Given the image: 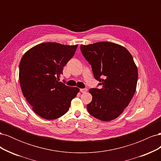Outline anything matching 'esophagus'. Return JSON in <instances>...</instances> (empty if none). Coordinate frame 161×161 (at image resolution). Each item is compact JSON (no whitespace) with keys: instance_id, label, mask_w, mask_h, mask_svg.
<instances>
[{"instance_id":"34e87169","label":"esophagus","mask_w":161,"mask_h":161,"mask_svg":"<svg viewBox=\"0 0 161 161\" xmlns=\"http://www.w3.org/2000/svg\"><path fill=\"white\" fill-rule=\"evenodd\" d=\"M80 91L81 92H82V93H85V92H86L87 91V89H80Z\"/></svg>"}]
</instances>
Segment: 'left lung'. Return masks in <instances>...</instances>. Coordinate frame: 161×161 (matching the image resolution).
I'll list each match as a JSON object with an SVG mask.
<instances>
[{
	"label": "left lung",
	"instance_id": "left-lung-1",
	"mask_svg": "<svg viewBox=\"0 0 161 161\" xmlns=\"http://www.w3.org/2000/svg\"><path fill=\"white\" fill-rule=\"evenodd\" d=\"M80 50L92 66L101 89H91L89 113L104 121L118 118L135 93L138 76L133 57L122 46L108 42L81 45Z\"/></svg>",
	"mask_w": 161,
	"mask_h": 161
}]
</instances>
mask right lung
<instances>
[{
  "label": "right lung",
  "mask_w": 161,
  "mask_h": 161,
  "mask_svg": "<svg viewBox=\"0 0 161 161\" xmlns=\"http://www.w3.org/2000/svg\"><path fill=\"white\" fill-rule=\"evenodd\" d=\"M78 45L55 42L40 43L23 56L19 64V82L23 96L36 114L55 119L69 111L79 92L59 82L63 68L74 56Z\"/></svg>",
  "instance_id": "add662e5"
}]
</instances>
